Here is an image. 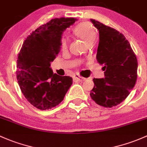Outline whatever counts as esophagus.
Listing matches in <instances>:
<instances>
[{
	"label": "esophagus",
	"instance_id": "esophagus-1",
	"mask_svg": "<svg viewBox=\"0 0 147 147\" xmlns=\"http://www.w3.org/2000/svg\"><path fill=\"white\" fill-rule=\"evenodd\" d=\"M74 79L76 80H78V81H80V82H84V80H86L85 78H82V77L80 76L79 75H75V76H74Z\"/></svg>",
	"mask_w": 147,
	"mask_h": 147
}]
</instances>
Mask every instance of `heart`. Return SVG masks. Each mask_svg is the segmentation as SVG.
Wrapping results in <instances>:
<instances>
[{
  "label": "heart",
  "instance_id": "1",
  "mask_svg": "<svg viewBox=\"0 0 147 147\" xmlns=\"http://www.w3.org/2000/svg\"><path fill=\"white\" fill-rule=\"evenodd\" d=\"M74 32L87 44L93 42L96 37V31L89 22H82L78 24L74 29ZM67 46H68V40L65 36H63L61 38L62 49H66Z\"/></svg>",
  "mask_w": 147,
  "mask_h": 147
}]
</instances>
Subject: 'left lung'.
<instances>
[{
	"label": "left lung",
	"mask_w": 147,
	"mask_h": 147,
	"mask_svg": "<svg viewBox=\"0 0 147 147\" xmlns=\"http://www.w3.org/2000/svg\"><path fill=\"white\" fill-rule=\"evenodd\" d=\"M98 30L99 42L96 59L103 64L104 78H94L92 99L99 106L111 108L127 97L135 85L137 60L129 41L115 29L91 19Z\"/></svg>",
	"instance_id": "8db88e82"
}]
</instances>
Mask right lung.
<instances>
[{"label": "right lung", "instance_id": "1", "mask_svg": "<svg viewBox=\"0 0 147 147\" xmlns=\"http://www.w3.org/2000/svg\"><path fill=\"white\" fill-rule=\"evenodd\" d=\"M76 21L52 19L34 31L22 46L17 79L24 97L36 109L49 110L58 106L72 85V78L53 74L51 63L61 50L63 32Z\"/></svg>", "mask_w": 147, "mask_h": 147}]
</instances>
